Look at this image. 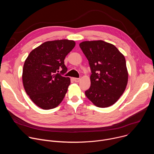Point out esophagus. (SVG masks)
Wrapping results in <instances>:
<instances>
[{
  "mask_svg": "<svg viewBox=\"0 0 154 154\" xmlns=\"http://www.w3.org/2000/svg\"><path fill=\"white\" fill-rule=\"evenodd\" d=\"M72 79H73V80H74L75 82H79L80 81V80L79 78H73Z\"/></svg>",
  "mask_w": 154,
  "mask_h": 154,
  "instance_id": "1",
  "label": "esophagus"
}]
</instances>
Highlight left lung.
Returning a JSON list of instances; mask_svg holds the SVG:
<instances>
[{"instance_id": "obj_1", "label": "left lung", "mask_w": 154, "mask_h": 154, "mask_svg": "<svg viewBox=\"0 0 154 154\" xmlns=\"http://www.w3.org/2000/svg\"><path fill=\"white\" fill-rule=\"evenodd\" d=\"M80 48L89 61L91 86L85 95L96 106L113 105L124 92L128 72L124 56L105 41H83Z\"/></svg>"}]
</instances>
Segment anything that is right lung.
Masks as SVG:
<instances>
[{
    "mask_svg": "<svg viewBox=\"0 0 154 154\" xmlns=\"http://www.w3.org/2000/svg\"><path fill=\"white\" fill-rule=\"evenodd\" d=\"M74 41H47L33 49L25 61L23 82L31 100L39 107H57L64 99L71 81L63 77L68 69L64 58L74 48Z\"/></svg>",
    "mask_w": 154,
    "mask_h": 154,
    "instance_id": "1",
    "label": "right lung"
}]
</instances>
